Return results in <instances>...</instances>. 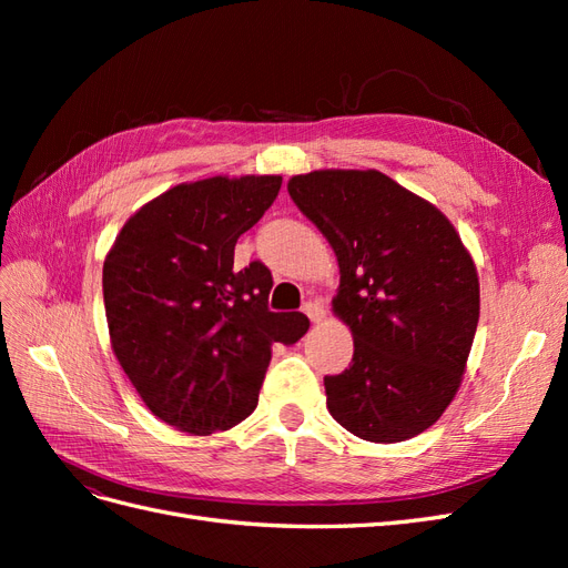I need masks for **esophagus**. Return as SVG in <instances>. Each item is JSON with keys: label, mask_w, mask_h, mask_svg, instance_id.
I'll return each mask as SVG.
<instances>
[{"label": "esophagus", "mask_w": 568, "mask_h": 568, "mask_svg": "<svg viewBox=\"0 0 568 568\" xmlns=\"http://www.w3.org/2000/svg\"><path fill=\"white\" fill-rule=\"evenodd\" d=\"M303 313H305L307 317H311V322H322V320L326 317L324 305L317 303V301H307V303L303 305Z\"/></svg>", "instance_id": "esophagus-1"}]
</instances>
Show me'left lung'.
Masks as SVG:
<instances>
[{"label":"left lung","mask_w":568,"mask_h":568,"mask_svg":"<svg viewBox=\"0 0 568 568\" xmlns=\"http://www.w3.org/2000/svg\"><path fill=\"white\" fill-rule=\"evenodd\" d=\"M298 211L332 244L334 315L353 363L324 376L326 407L353 436L400 443L455 398L478 324V274L436 205L379 170H315L288 180Z\"/></svg>","instance_id":"left-lung-1"}]
</instances>
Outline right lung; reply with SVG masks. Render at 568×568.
Returning <instances> with one entry per match:
<instances>
[{"label":"right lung","instance_id":"1","mask_svg":"<svg viewBox=\"0 0 568 568\" xmlns=\"http://www.w3.org/2000/svg\"><path fill=\"white\" fill-rule=\"evenodd\" d=\"M280 175L209 178L142 205L104 261L111 346L144 405L184 434L209 436L257 405L274 343L311 322L272 313L270 270L234 267L236 239L277 199Z\"/></svg>","mask_w":568,"mask_h":568}]
</instances>
